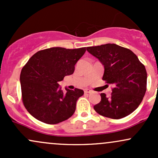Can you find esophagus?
<instances>
[{
    "instance_id": "34e87169",
    "label": "esophagus",
    "mask_w": 158,
    "mask_h": 158,
    "mask_svg": "<svg viewBox=\"0 0 158 158\" xmlns=\"http://www.w3.org/2000/svg\"><path fill=\"white\" fill-rule=\"evenodd\" d=\"M84 92L85 94H90V93H91L92 90L90 89H88V88H85V89H84Z\"/></svg>"
}]
</instances>
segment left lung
<instances>
[{
  "label": "left lung",
  "mask_w": 158,
  "mask_h": 158,
  "mask_svg": "<svg viewBox=\"0 0 158 158\" xmlns=\"http://www.w3.org/2000/svg\"><path fill=\"white\" fill-rule=\"evenodd\" d=\"M87 50L104 65L102 80L114 86L109 97L100 94L101 101L94 106V110L115 119L129 115L146 94L147 73L144 64L129 49L115 44L88 47Z\"/></svg>",
  "instance_id": "1"
}]
</instances>
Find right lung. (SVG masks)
<instances>
[{"label":"right lung","instance_id":"add662e5","mask_svg":"<svg viewBox=\"0 0 158 158\" xmlns=\"http://www.w3.org/2000/svg\"><path fill=\"white\" fill-rule=\"evenodd\" d=\"M86 48H51L39 50L23 67L20 76L21 98L33 117L47 124H57L70 118L82 90L63 92L59 82L71 75Z\"/></svg>","mask_w":158,"mask_h":158}]
</instances>
